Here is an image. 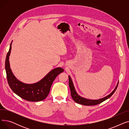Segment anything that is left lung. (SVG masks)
<instances>
[{"label":"left lung","mask_w":129,"mask_h":129,"mask_svg":"<svg viewBox=\"0 0 129 129\" xmlns=\"http://www.w3.org/2000/svg\"><path fill=\"white\" fill-rule=\"evenodd\" d=\"M69 86H70V88L71 90V96L73 98V99L74 100V101H75L76 103L83 105L84 106H93V105H96L98 104H99L101 103L103 101H105L106 100L108 99V98H109L112 94L114 93L115 91L116 90L117 87L119 84V82L117 83V86L115 87V88L114 90L109 94H108V96L103 98H100L99 99H96V100H92V99H87L84 98L82 96H80V95L77 93L76 92L75 87L74 86V84L72 81V79L70 76H69Z\"/></svg>","instance_id":"left-lung-1"}]
</instances>
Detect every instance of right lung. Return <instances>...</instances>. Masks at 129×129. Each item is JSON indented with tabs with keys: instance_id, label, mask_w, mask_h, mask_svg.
<instances>
[{
	"instance_id": "right-lung-1",
	"label": "right lung",
	"mask_w": 129,
	"mask_h": 129,
	"mask_svg": "<svg viewBox=\"0 0 129 129\" xmlns=\"http://www.w3.org/2000/svg\"><path fill=\"white\" fill-rule=\"evenodd\" d=\"M11 42L5 61V70L8 84L11 90L21 98L29 101H40L48 95L52 84L56 77L64 71L61 67L51 70L41 80L33 84H25L19 80L13 75L10 67L9 56L11 50Z\"/></svg>"
}]
</instances>
